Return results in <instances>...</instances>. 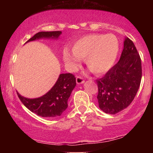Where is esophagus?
<instances>
[{
    "mask_svg": "<svg viewBox=\"0 0 153 153\" xmlns=\"http://www.w3.org/2000/svg\"><path fill=\"white\" fill-rule=\"evenodd\" d=\"M76 82H77V84H82V83H83V82H84L83 78H81V77L77 76V78H76Z\"/></svg>",
    "mask_w": 153,
    "mask_h": 153,
    "instance_id": "1",
    "label": "esophagus"
}]
</instances>
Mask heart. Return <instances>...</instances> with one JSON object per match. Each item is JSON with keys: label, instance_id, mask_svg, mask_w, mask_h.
Returning <instances> with one entry per match:
<instances>
[{"label": "heart", "instance_id": "obj_1", "mask_svg": "<svg viewBox=\"0 0 153 153\" xmlns=\"http://www.w3.org/2000/svg\"><path fill=\"white\" fill-rule=\"evenodd\" d=\"M119 50V41L115 35L88 34L73 44V53L64 50L63 60L70 71H75L80 67V59H85L91 73L102 75L114 65Z\"/></svg>", "mask_w": 153, "mask_h": 153}]
</instances>
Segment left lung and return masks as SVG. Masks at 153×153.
Listing matches in <instances>:
<instances>
[{"instance_id": "left-lung-1", "label": "left lung", "mask_w": 153, "mask_h": 153, "mask_svg": "<svg viewBox=\"0 0 153 153\" xmlns=\"http://www.w3.org/2000/svg\"><path fill=\"white\" fill-rule=\"evenodd\" d=\"M142 64L134 43L124 39L119 62L102 78L96 80L99 108L106 114H116L132 102L140 88Z\"/></svg>"}]
</instances>
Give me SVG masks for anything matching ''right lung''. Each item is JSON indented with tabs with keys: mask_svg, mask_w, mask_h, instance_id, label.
I'll use <instances>...</instances> for the list:
<instances>
[{
	"mask_svg": "<svg viewBox=\"0 0 153 153\" xmlns=\"http://www.w3.org/2000/svg\"><path fill=\"white\" fill-rule=\"evenodd\" d=\"M62 31H41L36 33L26 42L41 39H57ZM76 85L75 76L71 73H62L59 75L53 87L47 94L36 99H28L18 96L23 104L36 115L42 117H56L62 115L68 108V101Z\"/></svg>",
	"mask_w": 153,
	"mask_h": 153,
	"instance_id": "1",
	"label": "right lung"
}]
</instances>
